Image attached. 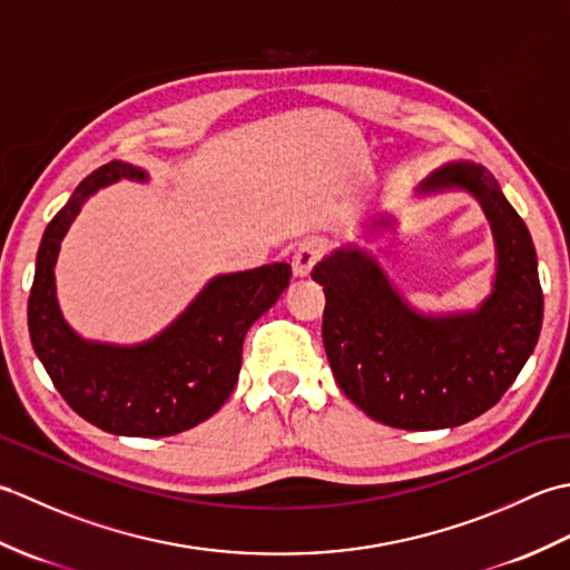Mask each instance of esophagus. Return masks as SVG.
I'll use <instances>...</instances> for the list:
<instances>
[{
    "label": "esophagus",
    "mask_w": 570,
    "mask_h": 570,
    "mask_svg": "<svg viewBox=\"0 0 570 570\" xmlns=\"http://www.w3.org/2000/svg\"><path fill=\"white\" fill-rule=\"evenodd\" d=\"M323 257V245L321 242H304V245H298V249L294 252V259H292V266H294V274L296 276H308L313 272V266H316Z\"/></svg>",
    "instance_id": "34e87169"
}]
</instances>
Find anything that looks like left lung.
I'll use <instances>...</instances> for the list:
<instances>
[{"instance_id": "1", "label": "left lung", "mask_w": 570, "mask_h": 570, "mask_svg": "<svg viewBox=\"0 0 570 570\" xmlns=\"http://www.w3.org/2000/svg\"><path fill=\"white\" fill-rule=\"evenodd\" d=\"M451 188L478 198L498 249L492 294L478 311L423 316L357 247L335 249L311 272L325 292L323 345L335 382L367 416L404 431L453 429L485 414L541 333L543 294L524 220L485 166L445 164L419 193Z\"/></svg>"}]
</instances>
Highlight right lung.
I'll return each mask as SVG.
<instances>
[{
	"label": "right lung",
	"instance_id": "1",
	"mask_svg": "<svg viewBox=\"0 0 570 570\" xmlns=\"http://www.w3.org/2000/svg\"><path fill=\"white\" fill-rule=\"evenodd\" d=\"M119 178L147 180L141 168L110 161L80 180L48 223L29 294L36 355L68 406L115 435L159 439L198 426L233 394L249 325L269 311L292 278L286 262L220 274L156 337L139 345L90 343L63 321L53 266L60 239L95 190Z\"/></svg>",
	"mask_w": 570,
	"mask_h": 570
}]
</instances>
